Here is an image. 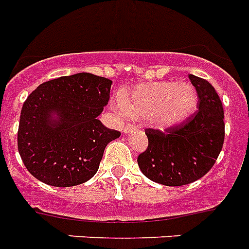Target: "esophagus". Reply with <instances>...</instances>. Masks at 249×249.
Returning <instances> with one entry per match:
<instances>
[{"label":"esophagus","mask_w":249,"mask_h":249,"mask_svg":"<svg viewBox=\"0 0 249 249\" xmlns=\"http://www.w3.org/2000/svg\"><path fill=\"white\" fill-rule=\"evenodd\" d=\"M134 129H135V126L133 124H126L124 128V133L125 134H129V133H131V131L134 130Z\"/></svg>","instance_id":"34e87169"}]
</instances>
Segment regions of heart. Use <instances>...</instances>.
<instances>
[{
    "instance_id": "obj_1",
    "label": "heart",
    "mask_w": 249,
    "mask_h": 249,
    "mask_svg": "<svg viewBox=\"0 0 249 249\" xmlns=\"http://www.w3.org/2000/svg\"><path fill=\"white\" fill-rule=\"evenodd\" d=\"M197 105V90L188 82L139 83L119 94V107L126 118L148 119L153 126L161 130L183 124L195 112Z\"/></svg>"
}]
</instances>
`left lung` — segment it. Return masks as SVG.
<instances>
[{
	"mask_svg": "<svg viewBox=\"0 0 249 249\" xmlns=\"http://www.w3.org/2000/svg\"><path fill=\"white\" fill-rule=\"evenodd\" d=\"M189 79L199 98L196 114L166 133L147 129L148 148L138 156L143 175L167 187L193 183L209 173L225 137L223 105L215 88L196 75Z\"/></svg>",
	"mask_w": 249,
	"mask_h": 249,
	"instance_id": "8db88e82",
	"label": "left lung"
}]
</instances>
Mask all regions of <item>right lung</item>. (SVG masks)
I'll list each match as a JSON object with an SVG mask.
<instances>
[{"label": "right lung", "instance_id": "add662e5", "mask_svg": "<svg viewBox=\"0 0 249 249\" xmlns=\"http://www.w3.org/2000/svg\"><path fill=\"white\" fill-rule=\"evenodd\" d=\"M111 84L104 76L78 72L30 93L20 114L18 148L34 178L52 187H74L93 178L106 145L120 137L97 119Z\"/></svg>", "mask_w": 249, "mask_h": 249}]
</instances>
